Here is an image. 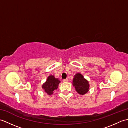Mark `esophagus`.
<instances>
[{"label": "esophagus", "instance_id": "esophagus-1", "mask_svg": "<svg viewBox=\"0 0 128 128\" xmlns=\"http://www.w3.org/2000/svg\"><path fill=\"white\" fill-rule=\"evenodd\" d=\"M62 81H63L64 82H66L68 81V78H66V79H64L63 80H62Z\"/></svg>", "mask_w": 128, "mask_h": 128}]
</instances>
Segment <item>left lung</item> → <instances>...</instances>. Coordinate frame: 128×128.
I'll return each instance as SVG.
<instances>
[{"label":"left lung","instance_id":"left-lung-1","mask_svg":"<svg viewBox=\"0 0 128 128\" xmlns=\"http://www.w3.org/2000/svg\"><path fill=\"white\" fill-rule=\"evenodd\" d=\"M73 86H75L76 91L80 94L84 95L89 90V84L83 76L81 74H76L73 80Z\"/></svg>","mask_w":128,"mask_h":128}]
</instances>
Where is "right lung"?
Wrapping results in <instances>:
<instances>
[{
  "label": "right lung",
  "mask_w": 128,
  "mask_h": 128,
  "mask_svg": "<svg viewBox=\"0 0 128 128\" xmlns=\"http://www.w3.org/2000/svg\"><path fill=\"white\" fill-rule=\"evenodd\" d=\"M60 82V81L58 78H56L54 76L50 75L48 78L47 81L43 85L42 88L48 94L51 95L53 94V92L55 90L58 88Z\"/></svg>",
  "instance_id": "right-lung-1"
}]
</instances>
